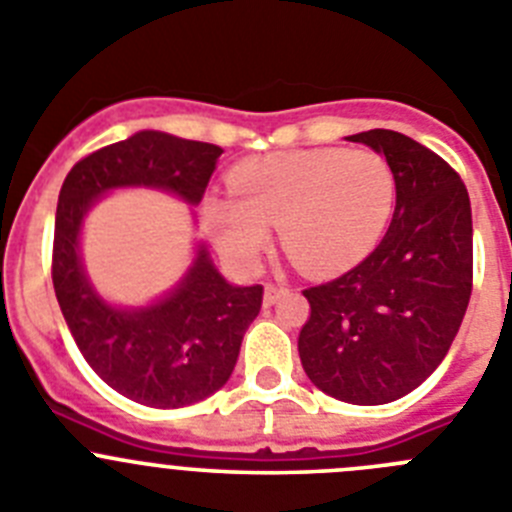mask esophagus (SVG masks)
<instances>
[{
	"label": "esophagus",
	"mask_w": 512,
	"mask_h": 512,
	"mask_svg": "<svg viewBox=\"0 0 512 512\" xmlns=\"http://www.w3.org/2000/svg\"><path fill=\"white\" fill-rule=\"evenodd\" d=\"M284 292H287V289L279 287V284H266V287H264V305L271 307L274 302L279 300V297L284 295Z\"/></svg>",
	"instance_id": "1"
}]
</instances>
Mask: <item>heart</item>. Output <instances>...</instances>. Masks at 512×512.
Here are the masks:
<instances>
[{
  "label": "heart",
  "instance_id": "1",
  "mask_svg": "<svg viewBox=\"0 0 512 512\" xmlns=\"http://www.w3.org/2000/svg\"><path fill=\"white\" fill-rule=\"evenodd\" d=\"M233 200L207 205L225 259L248 266L279 228L289 261L325 277L359 264L390 225L397 176L374 148H312L248 158L228 176Z\"/></svg>",
  "mask_w": 512,
  "mask_h": 512
}]
</instances>
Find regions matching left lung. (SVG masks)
<instances>
[{
  "label": "left lung",
  "instance_id": "left-lung-1",
  "mask_svg": "<svg viewBox=\"0 0 512 512\" xmlns=\"http://www.w3.org/2000/svg\"><path fill=\"white\" fill-rule=\"evenodd\" d=\"M348 140L384 153L397 205L361 264L302 289L310 315L297 338L310 382L351 405L413 392L449 354L472 297V207L456 169L395 130Z\"/></svg>",
  "mask_w": 512,
  "mask_h": 512
}]
</instances>
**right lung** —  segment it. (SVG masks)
<instances>
[{
	"label": "right lung",
	"instance_id": "add662e5",
	"mask_svg": "<svg viewBox=\"0 0 512 512\" xmlns=\"http://www.w3.org/2000/svg\"><path fill=\"white\" fill-rule=\"evenodd\" d=\"M220 153L212 143L143 130L76 161L58 194L51 277L63 318L97 377L148 408H184L228 382L264 287L228 284L202 248L174 295L143 310H115L81 271V217L99 194L133 184L197 205Z\"/></svg>",
	"mask_w": 512,
	"mask_h": 512
}]
</instances>
